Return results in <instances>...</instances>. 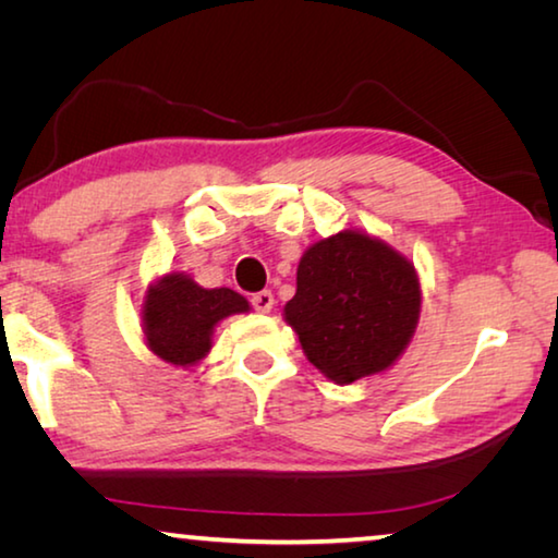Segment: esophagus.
<instances>
[{
  "instance_id": "esophagus-1",
  "label": "esophagus",
  "mask_w": 558,
  "mask_h": 558,
  "mask_svg": "<svg viewBox=\"0 0 558 558\" xmlns=\"http://www.w3.org/2000/svg\"><path fill=\"white\" fill-rule=\"evenodd\" d=\"M251 305H253V310H258V313H270V310H272V292L270 290L256 292V295L251 298Z\"/></svg>"
}]
</instances>
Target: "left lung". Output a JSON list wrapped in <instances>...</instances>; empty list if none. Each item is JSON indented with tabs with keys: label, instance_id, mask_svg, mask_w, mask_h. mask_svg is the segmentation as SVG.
I'll use <instances>...</instances> for the list:
<instances>
[{
	"label": "left lung",
	"instance_id": "left-lung-1",
	"mask_svg": "<svg viewBox=\"0 0 558 558\" xmlns=\"http://www.w3.org/2000/svg\"><path fill=\"white\" fill-rule=\"evenodd\" d=\"M421 288L409 260L356 231L315 243L298 266L286 319L310 362L337 384L384 372L415 329Z\"/></svg>",
	"mask_w": 558,
	"mask_h": 558
}]
</instances>
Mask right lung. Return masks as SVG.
<instances>
[{
  "mask_svg": "<svg viewBox=\"0 0 558 558\" xmlns=\"http://www.w3.org/2000/svg\"><path fill=\"white\" fill-rule=\"evenodd\" d=\"M248 302L229 288L206 290L186 276H165L147 292L143 329L153 352L169 364H196L211 349V329Z\"/></svg>",
  "mask_w": 558,
  "mask_h": 558,
  "instance_id": "1",
  "label": "right lung"
}]
</instances>
